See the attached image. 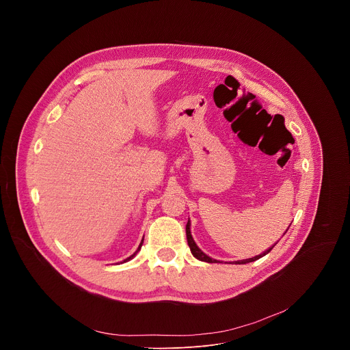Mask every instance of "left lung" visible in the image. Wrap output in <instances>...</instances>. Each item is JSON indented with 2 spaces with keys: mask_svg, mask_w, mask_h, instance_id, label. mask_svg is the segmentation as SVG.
Listing matches in <instances>:
<instances>
[{
  "mask_svg": "<svg viewBox=\"0 0 350 350\" xmlns=\"http://www.w3.org/2000/svg\"><path fill=\"white\" fill-rule=\"evenodd\" d=\"M189 226H191V223H189V220H188V223H187V226H185V232H187V241H188V246H189V249H191V254H192L198 260L208 262V263H216L217 260L209 258L206 254H204V252L201 251V249H199V247L196 246V243H195V241H193V238H192V235H191V228H189ZM274 245H275V243H274ZM274 245H273L270 249H267V251H265L263 254H260V255H258V256H255V258L245 259V260H238V262H235V263H237V265H246V263L255 262V260L263 258L265 255H267V254L271 251V249L274 247Z\"/></svg>",
  "mask_w": 350,
  "mask_h": 350,
  "instance_id": "obj_1",
  "label": "left lung"
}]
</instances>
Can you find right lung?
Instances as JSON below:
<instances>
[{
  "mask_svg": "<svg viewBox=\"0 0 350 350\" xmlns=\"http://www.w3.org/2000/svg\"><path fill=\"white\" fill-rule=\"evenodd\" d=\"M142 242H144V238H142V241H141V243H139V246H138V249H137V251H135V252H134V254H133V255H131V256H130V258H127V259H126V260H123V263H124V262H129V260H130V259H133V258H134V256H135V255H137V252H138V251H139V249H141V246H142Z\"/></svg>",
  "mask_w": 350,
  "mask_h": 350,
  "instance_id": "add662e5",
  "label": "right lung"
}]
</instances>
